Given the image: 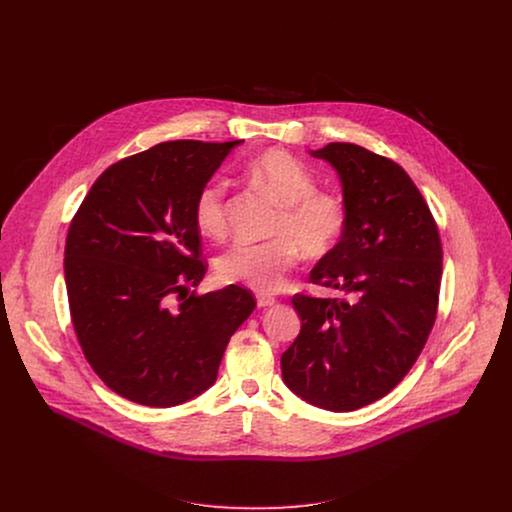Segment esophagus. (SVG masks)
<instances>
[{"mask_svg":"<svg viewBox=\"0 0 512 512\" xmlns=\"http://www.w3.org/2000/svg\"><path fill=\"white\" fill-rule=\"evenodd\" d=\"M256 303H258V307H272L274 303H276V299L274 297H270V295H266V293H258L256 295Z\"/></svg>","mask_w":512,"mask_h":512,"instance_id":"34e87169","label":"esophagus"}]
</instances>
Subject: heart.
Masks as SVG:
<instances>
[{
	"instance_id": "1",
	"label": "heart",
	"mask_w": 512,
	"mask_h": 512,
	"mask_svg": "<svg viewBox=\"0 0 512 512\" xmlns=\"http://www.w3.org/2000/svg\"><path fill=\"white\" fill-rule=\"evenodd\" d=\"M256 189L280 205L270 242L230 246L217 260V276L224 284H242L256 292H278L299 262L301 250L311 258L331 254L349 226L343 197L317 191L315 175L284 151H264L242 165ZM195 224L203 236L220 240L228 232L226 183H205L193 205Z\"/></svg>"
}]
</instances>
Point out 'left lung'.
I'll return each instance as SVG.
<instances>
[{"mask_svg":"<svg viewBox=\"0 0 512 512\" xmlns=\"http://www.w3.org/2000/svg\"><path fill=\"white\" fill-rule=\"evenodd\" d=\"M311 155L337 169L349 226L309 274L339 297H292L301 331L282 374L305 402L351 412L386 396L420 357L438 315L443 252L428 203L396 161L345 142Z\"/></svg>","mask_w":512,"mask_h":512,"instance_id":"8db88e82","label":"left lung"}]
</instances>
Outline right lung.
<instances>
[{
  "label": "right lung",
  "instance_id": "right-lung-1",
  "mask_svg": "<svg viewBox=\"0 0 512 512\" xmlns=\"http://www.w3.org/2000/svg\"><path fill=\"white\" fill-rule=\"evenodd\" d=\"M236 142H163L110 165L71 222L65 282L74 333L100 380L169 408L215 384L250 290L197 295L207 274L193 205Z\"/></svg>",
  "mask_w": 512,
  "mask_h": 512
}]
</instances>
